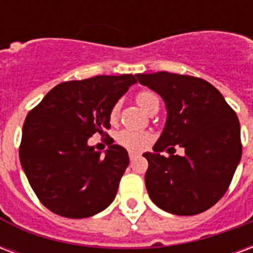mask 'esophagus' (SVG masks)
Segmentation results:
<instances>
[{
  "label": "esophagus",
  "mask_w": 253,
  "mask_h": 253,
  "mask_svg": "<svg viewBox=\"0 0 253 253\" xmlns=\"http://www.w3.org/2000/svg\"><path fill=\"white\" fill-rule=\"evenodd\" d=\"M138 156H139V153H138V152H132V150H130V152H128V159L130 160H134L135 157H138Z\"/></svg>",
  "instance_id": "esophagus-1"
}]
</instances>
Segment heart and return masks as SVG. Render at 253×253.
<instances>
[{
  "mask_svg": "<svg viewBox=\"0 0 253 253\" xmlns=\"http://www.w3.org/2000/svg\"><path fill=\"white\" fill-rule=\"evenodd\" d=\"M138 105L142 108L143 111L149 112V110L154 107V105H160V97L159 94L154 93L153 90H141L139 93L135 96ZM119 110H121V103H115L112 105L110 111V119L112 122L118 119L119 115ZM150 141V135L148 132H138L132 131V130H121L116 134V142L131 150H139L143 146H146Z\"/></svg>",
  "mask_w": 253,
  "mask_h": 253,
  "instance_id": "obj_1",
  "label": "heart"
}]
</instances>
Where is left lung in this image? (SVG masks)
<instances>
[{"instance_id": "left-lung-1", "label": "left lung", "mask_w": 253, "mask_h": 253, "mask_svg": "<svg viewBox=\"0 0 253 253\" xmlns=\"http://www.w3.org/2000/svg\"><path fill=\"white\" fill-rule=\"evenodd\" d=\"M137 78L164 99L168 110L154 153L143 154L150 199L177 215L206 211L226 192L241 159L239 118L206 80L168 72ZM175 144L185 149L184 156L159 154Z\"/></svg>"}]
</instances>
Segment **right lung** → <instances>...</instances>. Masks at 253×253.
I'll return each mask as SVG.
<instances>
[{"mask_svg": "<svg viewBox=\"0 0 253 253\" xmlns=\"http://www.w3.org/2000/svg\"><path fill=\"white\" fill-rule=\"evenodd\" d=\"M135 83L132 74L61 83L28 112L20 163L50 211L86 218L115 199L128 154L119 145H110L101 156L88 146V139L96 132L107 134L112 105Z\"/></svg>", "mask_w": 253, "mask_h": 253, "instance_id": "add662e5", "label": "right lung"}]
</instances>
